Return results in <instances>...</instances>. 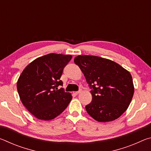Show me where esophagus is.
Listing matches in <instances>:
<instances>
[{"mask_svg": "<svg viewBox=\"0 0 151 151\" xmlns=\"http://www.w3.org/2000/svg\"><path fill=\"white\" fill-rule=\"evenodd\" d=\"M81 93V91H79L75 92V93H74V94H75V95H77V94H78L79 93Z\"/></svg>", "mask_w": 151, "mask_h": 151, "instance_id": "obj_1", "label": "esophagus"}]
</instances>
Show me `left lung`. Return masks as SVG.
<instances>
[{
  "label": "left lung",
  "mask_w": 151,
  "mask_h": 151,
  "mask_svg": "<svg viewBox=\"0 0 151 151\" xmlns=\"http://www.w3.org/2000/svg\"><path fill=\"white\" fill-rule=\"evenodd\" d=\"M74 62L93 88V100L85 107L89 115L103 122L119 118L127 111L134 94L131 73L118 63L96 56L78 55Z\"/></svg>",
  "instance_id": "left-lung-1"
}]
</instances>
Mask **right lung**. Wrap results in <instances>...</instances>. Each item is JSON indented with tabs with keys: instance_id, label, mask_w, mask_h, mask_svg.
<instances>
[{
	"instance_id": "obj_1",
	"label": "right lung",
	"mask_w": 151,
	"mask_h": 151,
	"mask_svg": "<svg viewBox=\"0 0 151 151\" xmlns=\"http://www.w3.org/2000/svg\"><path fill=\"white\" fill-rule=\"evenodd\" d=\"M72 55L50 53L36 58L20 74L17 87L23 105L38 119L50 121L65 111L72 99L60 78Z\"/></svg>"
}]
</instances>
